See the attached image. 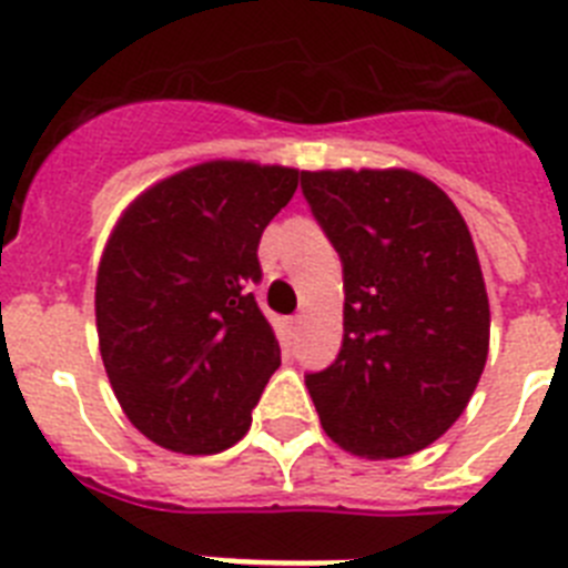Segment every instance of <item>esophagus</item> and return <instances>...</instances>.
<instances>
[{
	"label": "esophagus",
	"instance_id": "34e87169",
	"mask_svg": "<svg viewBox=\"0 0 568 568\" xmlns=\"http://www.w3.org/2000/svg\"><path fill=\"white\" fill-rule=\"evenodd\" d=\"M301 327H304V315H293V318H290V329H293V333H298Z\"/></svg>",
	"mask_w": 568,
	"mask_h": 568
}]
</instances>
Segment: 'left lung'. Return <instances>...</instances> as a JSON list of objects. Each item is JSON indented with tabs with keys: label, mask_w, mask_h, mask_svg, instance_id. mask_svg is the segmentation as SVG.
<instances>
[{
	"label": "left lung",
	"mask_w": 568,
	"mask_h": 568,
	"mask_svg": "<svg viewBox=\"0 0 568 568\" xmlns=\"http://www.w3.org/2000/svg\"><path fill=\"white\" fill-rule=\"evenodd\" d=\"M344 267L338 358L307 375L346 453L413 455L460 418L489 353V298L449 195L409 170L301 173Z\"/></svg>",
	"instance_id": "8db88e82"
}]
</instances>
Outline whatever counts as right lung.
<instances>
[{"mask_svg": "<svg viewBox=\"0 0 568 568\" xmlns=\"http://www.w3.org/2000/svg\"><path fill=\"white\" fill-rule=\"evenodd\" d=\"M298 170L207 162L124 210L97 275L99 349L130 424L153 444L215 455L247 435L281 349L250 293L258 241Z\"/></svg>", "mask_w": 568, "mask_h": 568, "instance_id": "right-lung-1", "label": "right lung"}]
</instances>
